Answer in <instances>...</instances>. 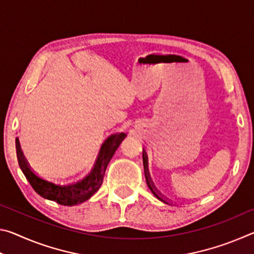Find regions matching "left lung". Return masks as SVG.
I'll use <instances>...</instances> for the list:
<instances>
[{
    "instance_id": "obj_1",
    "label": "left lung",
    "mask_w": 254,
    "mask_h": 254,
    "mask_svg": "<svg viewBox=\"0 0 254 254\" xmlns=\"http://www.w3.org/2000/svg\"><path fill=\"white\" fill-rule=\"evenodd\" d=\"M144 151H143V153H142V156H143V162H144ZM145 158H147V156H145ZM145 171V170H144ZM145 174V179H147V184H148V186H149V188H150V190H151L152 192H153V195L157 197V198H159V199H161L160 198V195L158 194L157 192V190H156V187L153 186V184H152V182H151V179H150V177L149 176L147 175V173H144Z\"/></svg>"
}]
</instances>
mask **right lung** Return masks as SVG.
I'll use <instances>...</instances> for the list:
<instances>
[{"instance_id":"1","label":"right lung","mask_w":254,"mask_h":254,"mask_svg":"<svg viewBox=\"0 0 254 254\" xmlns=\"http://www.w3.org/2000/svg\"><path fill=\"white\" fill-rule=\"evenodd\" d=\"M126 136L127 134H124V133L110 136L104 144L102 145V149L95 165H94L92 173L81 182L71 185H59L51 183L49 180L41 178L40 176L34 173L31 167L29 166L27 159L23 156L18 137L15 139L16 157H18L19 166L24 174L25 178L28 179V182L38 194L44 197V198L54 200L60 205L74 206L91 198L98 190V188L101 187L103 183L107 165H109L112 157L114 156L119 145L121 144Z\"/></svg>"}]
</instances>
